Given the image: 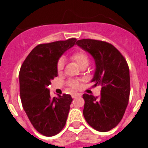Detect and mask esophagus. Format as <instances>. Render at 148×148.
Wrapping results in <instances>:
<instances>
[{"label":"esophagus","instance_id":"1","mask_svg":"<svg viewBox=\"0 0 148 148\" xmlns=\"http://www.w3.org/2000/svg\"><path fill=\"white\" fill-rule=\"evenodd\" d=\"M81 97L80 93H74L72 94V97H73V98H76V97Z\"/></svg>","mask_w":148,"mask_h":148}]
</instances>
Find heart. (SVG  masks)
<instances>
[{"label":"heart","instance_id":"heart-1","mask_svg":"<svg viewBox=\"0 0 148 148\" xmlns=\"http://www.w3.org/2000/svg\"><path fill=\"white\" fill-rule=\"evenodd\" d=\"M71 60L74 61L81 69L86 68L90 64V58H89V56L86 53L83 51H78L74 52V54H72V55L71 56ZM63 68H64L63 59L59 58L58 62H57V66H56V69H57L58 74H62V72L63 71ZM67 84L71 88L76 90L79 86L80 82L78 80H71L68 82Z\"/></svg>","mask_w":148,"mask_h":148}]
</instances>
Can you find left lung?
Wrapping results in <instances>:
<instances>
[{
    "label": "left lung",
    "instance_id": "left-lung-1",
    "mask_svg": "<svg viewBox=\"0 0 148 148\" xmlns=\"http://www.w3.org/2000/svg\"><path fill=\"white\" fill-rule=\"evenodd\" d=\"M76 44L92 55L96 71L93 86H101V95L84 93L83 115L95 130L108 132L121 122L127 108L130 94L129 68L121 52L109 42L83 39Z\"/></svg>",
    "mask_w": 148,
    "mask_h": 148
}]
</instances>
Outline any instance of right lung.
<instances>
[{
  "label": "right lung",
  "mask_w": 148,
  "mask_h": 148,
  "mask_svg": "<svg viewBox=\"0 0 148 148\" xmlns=\"http://www.w3.org/2000/svg\"><path fill=\"white\" fill-rule=\"evenodd\" d=\"M71 38L36 46L21 66L20 94L22 106L37 132L45 136H53L64 127L70 106V94L50 96L47 87L58 76L56 69L59 57L75 44Z\"/></svg>",
  "instance_id": "1"
}]
</instances>
